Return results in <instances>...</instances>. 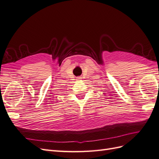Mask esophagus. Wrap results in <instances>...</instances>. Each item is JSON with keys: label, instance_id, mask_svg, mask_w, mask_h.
Returning <instances> with one entry per match:
<instances>
[{"label": "esophagus", "instance_id": "1", "mask_svg": "<svg viewBox=\"0 0 159 159\" xmlns=\"http://www.w3.org/2000/svg\"><path fill=\"white\" fill-rule=\"evenodd\" d=\"M77 80H80L81 79V77L80 76H79V77H77V79H76Z\"/></svg>", "mask_w": 159, "mask_h": 159}]
</instances>
